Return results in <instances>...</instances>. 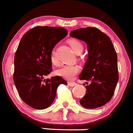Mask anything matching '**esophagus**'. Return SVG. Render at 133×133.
Here are the masks:
<instances>
[{
    "instance_id": "1",
    "label": "esophagus",
    "mask_w": 133,
    "mask_h": 133,
    "mask_svg": "<svg viewBox=\"0 0 133 133\" xmlns=\"http://www.w3.org/2000/svg\"><path fill=\"white\" fill-rule=\"evenodd\" d=\"M68 85L70 86V87H74V86H76L77 84L76 82H68Z\"/></svg>"
}]
</instances>
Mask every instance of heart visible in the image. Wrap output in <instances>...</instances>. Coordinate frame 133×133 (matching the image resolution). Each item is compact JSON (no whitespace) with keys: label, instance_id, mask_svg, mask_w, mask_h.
Listing matches in <instances>:
<instances>
[{"label":"heart","instance_id":"1","mask_svg":"<svg viewBox=\"0 0 133 133\" xmlns=\"http://www.w3.org/2000/svg\"><path fill=\"white\" fill-rule=\"evenodd\" d=\"M68 44L70 46V47L72 49L74 52L76 54L83 50L82 44L77 40H74V39L70 40L68 41ZM51 61L53 65L57 64V60L55 55L54 51L51 52ZM79 70H80V68L77 65H64L57 70V74L67 80H72L76 76L77 74L78 73Z\"/></svg>","mask_w":133,"mask_h":133}]
</instances>
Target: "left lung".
Segmentation results:
<instances>
[{
	"instance_id": "obj_1",
	"label": "left lung",
	"mask_w": 133,
	"mask_h": 133,
	"mask_svg": "<svg viewBox=\"0 0 133 133\" xmlns=\"http://www.w3.org/2000/svg\"><path fill=\"white\" fill-rule=\"evenodd\" d=\"M70 36L87 44L89 55L79 79L91 84L86 86L80 105L88 109L103 106L111 100L119 79L117 54L111 39L92 27L71 31Z\"/></svg>"
}]
</instances>
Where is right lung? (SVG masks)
Masks as SVG:
<instances>
[{
  "instance_id": "right-lung-1",
  "label": "right lung",
  "mask_w": 133,
  "mask_h": 133,
  "mask_svg": "<svg viewBox=\"0 0 133 133\" xmlns=\"http://www.w3.org/2000/svg\"><path fill=\"white\" fill-rule=\"evenodd\" d=\"M68 34L61 27L37 26L22 36L14 59L13 81L21 99L31 108L43 110L54 101L57 87L68 82L52 72L51 52Z\"/></svg>"
}]
</instances>
